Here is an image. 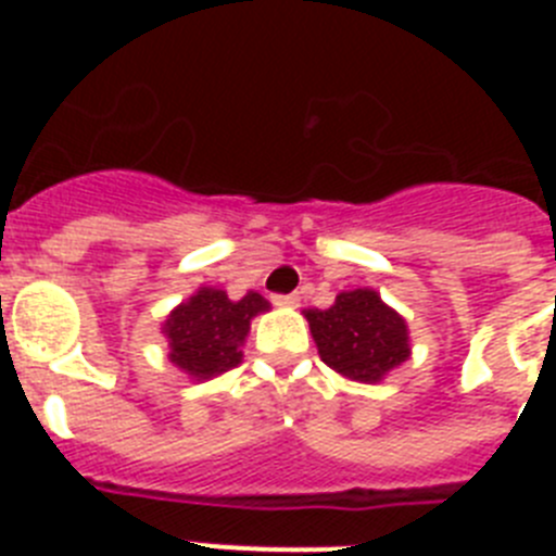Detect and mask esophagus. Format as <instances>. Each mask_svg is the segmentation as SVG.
I'll use <instances>...</instances> for the list:
<instances>
[{
  "label": "esophagus",
  "mask_w": 556,
  "mask_h": 556,
  "mask_svg": "<svg viewBox=\"0 0 556 556\" xmlns=\"http://www.w3.org/2000/svg\"><path fill=\"white\" fill-rule=\"evenodd\" d=\"M273 303H275V306L294 308V306H298V303H301V298H298V294H275Z\"/></svg>",
  "instance_id": "1"
}]
</instances>
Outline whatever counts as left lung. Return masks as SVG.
<instances>
[{
	"instance_id": "left-lung-1",
	"label": "left lung",
	"mask_w": 556,
	"mask_h": 556,
	"mask_svg": "<svg viewBox=\"0 0 556 556\" xmlns=\"http://www.w3.org/2000/svg\"><path fill=\"white\" fill-rule=\"evenodd\" d=\"M320 358L339 376L376 384L409 358V328L372 289L339 292L331 308H308Z\"/></svg>"
}]
</instances>
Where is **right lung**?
Instances as JSON below:
<instances>
[{
	"mask_svg": "<svg viewBox=\"0 0 556 556\" xmlns=\"http://www.w3.org/2000/svg\"><path fill=\"white\" fill-rule=\"evenodd\" d=\"M262 312H269V303L258 292L230 301L223 289L200 287L189 301L172 308L161 328L169 342V362L194 381L233 370L242 362L250 320Z\"/></svg>",
	"mask_w": 556,
	"mask_h": 556,
	"instance_id": "right-lung-1",
	"label": "right lung"
}]
</instances>
